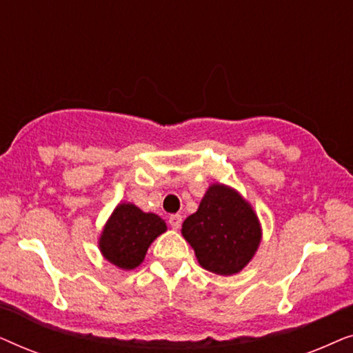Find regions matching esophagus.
<instances>
[{"label": "esophagus", "mask_w": 353, "mask_h": 353, "mask_svg": "<svg viewBox=\"0 0 353 353\" xmlns=\"http://www.w3.org/2000/svg\"><path fill=\"white\" fill-rule=\"evenodd\" d=\"M181 221H183V219H181V215L180 214H173V215H170L168 216V223H170V226L173 230H178L181 226Z\"/></svg>", "instance_id": "obj_1"}]
</instances>
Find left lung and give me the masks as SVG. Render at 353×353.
<instances>
[{"mask_svg":"<svg viewBox=\"0 0 353 353\" xmlns=\"http://www.w3.org/2000/svg\"><path fill=\"white\" fill-rule=\"evenodd\" d=\"M181 233L201 267L225 276L249 263L262 238L252 207L223 185L209 188L196 214L183 221Z\"/></svg>","mask_w":353,"mask_h":353,"instance_id":"8db88e82","label":"left lung"}]
</instances>
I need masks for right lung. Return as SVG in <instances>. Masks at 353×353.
<instances>
[{
	"mask_svg": "<svg viewBox=\"0 0 353 353\" xmlns=\"http://www.w3.org/2000/svg\"><path fill=\"white\" fill-rule=\"evenodd\" d=\"M165 230V221L159 215L146 214L133 204H120L104 226L99 249L115 267L137 268L152 241Z\"/></svg>",
	"mask_w": 353,
	"mask_h": 353,
	"instance_id": "right-lung-1",
	"label": "right lung"
}]
</instances>
